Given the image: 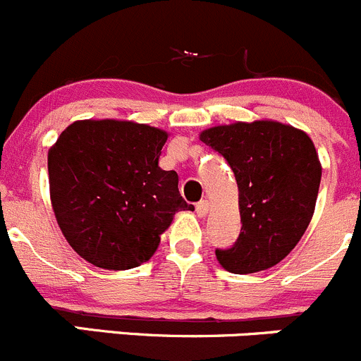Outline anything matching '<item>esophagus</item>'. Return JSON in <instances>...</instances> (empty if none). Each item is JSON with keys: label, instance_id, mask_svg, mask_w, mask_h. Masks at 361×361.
Instances as JSON below:
<instances>
[{"label": "esophagus", "instance_id": "1", "mask_svg": "<svg viewBox=\"0 0 361 361\" xmlns=\"http://www.w3.org/2000/svg\"><path fill=\"white\" fill-rule=\"evenodd\" d=\"M208 209H209V202L206 201V199H202V201H199L197 204H195V212H197L199 216H206Z\"/></svg>", "mask_w": 361, "mask_h": 361}]
</instances>
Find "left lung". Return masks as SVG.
I'll list each match as a JSON object with an SVG mask.
<instances>
[{"mask_svg":"<svg viewBox=\"0 0 361 361\" xmlns=\"http://www.w3.org/2000/svg\"><path fill=\"white\" fill-rule=\"evenodd\" d=\"M199 139L227 160L238 183L241 233L231 248H216V259L238 275L271 268L312 220L321 183L312 139L271 120L219 125Z\"/></svg>","mask_w":361,"mask_h":361,"instance_id":"obj_1","label":"left lung"}]
</instances>
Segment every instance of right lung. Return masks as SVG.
I'll use <instances>...</instances> for the list:
<instances>
[{
    "instance_id": "obj_1",
    "label": "right lung",
    "mask_w": 361,
    "mask_h": 361,
    "mask_svg": "<svg viewBox=\"0 0 361 361\" xmlns=\"http://www.w3.org/2000/svg\"><path fill=\"white\" fill-rule=\"evenodd\" d=\"M167 132L120 120L73 121L47 155L56 220L70 247L104 269L148 261L174 213L194 209L176 171L159 167Z\"/></svg>"
}]
</instances>
